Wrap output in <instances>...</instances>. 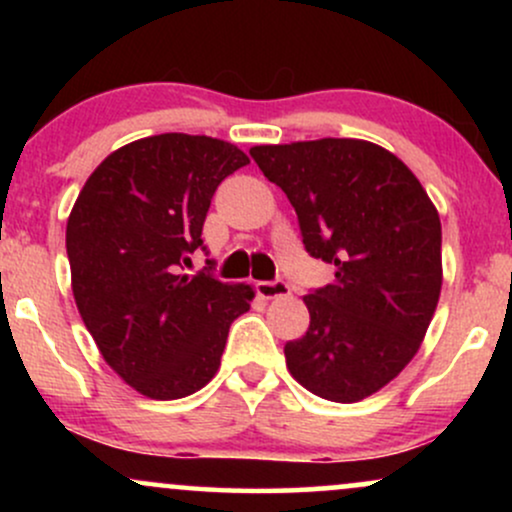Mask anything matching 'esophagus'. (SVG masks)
I'll return each instance as SVG.
<instances>
[{
	"instance_id": "obj_1",
	"label": "esophagus",
	"mask_w": 512,
	"mask_h": 512,
	"mask_svg": "<svg viewBox=\"0 0 512 512\" xmlns=\"http://www.w3.org/2000/svg\"><path fill=\"white\" fill-rule=\"evenodd\" d=\"M257 293H260L262 298H267V301H272V298H284L289 296L291 289L286 281L276 279V281H257Z\"/></svg>"
}]
</instances>
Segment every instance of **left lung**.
I'll return each mask as SVG.
<instances>
[{
	"label": "left lung",
	"instance_id": "obj_1",
	"mask_svg": "<svg viewBox=\"0 0 512 512\" xmlns=\"http://www.w3.org/2000/svg\"><path fill=\"white\" fill-rule=\"evenodd\" d=\"M289 197L303 245L334 264L308 296L310 327L284 346L289 373L330 402H361L416 356L443 286L440 216L395 154L363 139L252 146Z\"/></svg>",
	"mask_w": 512,
	"mask_h": 512
}]
</instances>
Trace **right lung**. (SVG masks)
<instances>
[{
  "label": "right lung",
  "instance_id": "add662e5",
  "mask_svg": "<svg viewBox=\"0 0 512 512\" xmlns=\"http://www.w3.org/2000/svg\"><path fill=\"white\" fill-rule=\"evenodd\" d=\"M250 158L204 134H156L91 173L67 219L72 291L105 363L149 399L202 390L221 366L228 327L255 289L185 274L223 178Z\"/></svg>",
  "mask_w": 512,
  "mask_h": 512
}]
</instances>
